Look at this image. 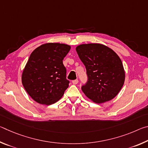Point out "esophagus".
<instances>
[{"instance_id":"34e87169","label":"esophagus","mask_w":148,"mask_h":148,"mask_svg":"<svg viewBox=\"0 0 148 148\" xmlns=\"http://www.w3.org/2000/svg\"><path fill=\"white\" fill-rule=\"evenodd\" d=\"M72 82L74 85H76L77 83H78V79H74Z\"/></svg>"}]
</instances>
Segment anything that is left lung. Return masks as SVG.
I'll return each instance as SVG.
<instances>
[{"label": "left lung", "instance_id": "1", "mask_svg": "<svg viewBox=\"0 0 148 148\" xmlns=\"http://www.w3.org/2000/svg\"><path fill=\"white\" fill-rule=\"evenodd\" d=\"M76 50L86 69L87 81L82 90L92 101L103 103L119 93L125 82V71L119 56L100 44H82Z\"/></svg>", "mask_w": 148, "mask_h": 148}]
</instances>
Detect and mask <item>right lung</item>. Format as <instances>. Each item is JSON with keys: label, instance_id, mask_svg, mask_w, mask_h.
Masks as SVG:
<instances>
[{"label": "right lung", "instance_id": "1", "mask_svg": "<svg viewBox=\"0 0 148 148\" xmlns=\"http://www.w3.org/2000/svg\"><path fill=\"white\" fill-rule=\"evenodd\" d=\"M69 45L47 43L32 52L22 74V84L30 97L39 104L50 105L61 98L69 87L62 60Z\"/></svg>", "mask_w": 148, "mask_h": 148}]
</instances>
